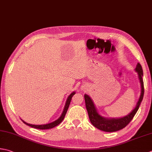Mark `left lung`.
Instances as JSON below:
<instances>
[{
    "label": "left lung",
    "mask_w": 152,
    "mask_h": 152,
    "mask_svg": "<svg viewBox=\"0 0 152 152\" xmlns=\"http://www.w3.org/2000/svg\"><path fill=\"white\" fill-rule=\"evenodd\" d=\"M134 70L138 74L139 81L140 83L141 92L135 107L126 116L119 118H107L103 117V116L99 114L91 97L87 94L84 95L86 107L89 115V118H90L91 123L97 129L103 130L104 132H110L118 131V130L123 129V128L125 127L132 121L133 117H134L136 112L138 111L139 109L140 105L143 99L144 94V82L143 80H142L143 70H142L140 64H137Z\"/></svg>",
    "instance_id": "obj_1"
}]
</instances>
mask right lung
<instances>
[{
  "mask_svg": "<svg viewBox=\"0 0 152 152\" xmlns=\"http://www.w3.org/2000/svg\"><path fill=\"white\" fill-rule=\"evenodd\" d=\"M76 94V91H73L71 93L68 97H67L66 101V103H65L64 107V109H63V111H62V113L61 115L57 119L55 120V121L51 122V123H48V124H29L28 123H26L23 120H22V118H21V120L22 121V122L24 124H26V125H28L29 126H31L32 128H34V129H40V130H46V129H52V128H54L56 126L58 125L59 124H60L61 122L63 121V119L64 118L65 115H66V113L67 112V110L68 109V107L70 105V103L71 102V99H72V97H73V96L74 94Z\"/></svg>",
  "mask_w": 152,
  "mask_h": 152,
  "instance_id": "add662e5",
  "label": "right lung"
}]
</instances>
